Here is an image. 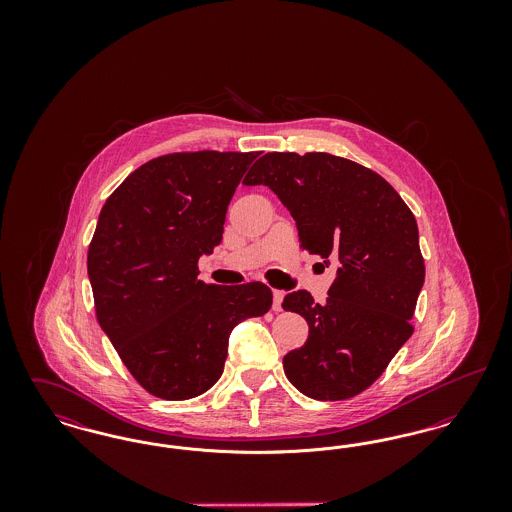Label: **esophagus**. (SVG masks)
<instances>
[{
  "label": "esophagus",
  "instance_id": "34e87169",
  "mask_svg": "<svg viewBox=\"0 0 512 512\" xmlns=\"http://www.w3.org/2000/svg\"><path fill=\"white\" fill-rule=\"evenodd\" d=\"M272 309L276 311V313H280L282 311V301H284V293L278 292V290H274L272 292Z\"/></svg>",
  "mask_w": 512,
  "mask_h": 512
}]
</instances>
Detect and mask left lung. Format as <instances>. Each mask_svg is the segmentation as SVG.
<instances>
[{"mask_svg":"<svg viewBox=\"0 0 512 512\" xmlns=\"http://www.w3.org/2000/svg\"><path fill=\"white\" fill-rule=\"evenodd\" d=\"M245 186H268L297 224L301 247L338 274L324 303L305 290L282 307L307 320L309 338L284 357V372L318 401L349 399L372 386L411 338L424 284L418 226L390 184L330 153L263 155Z\"/></svg>","mask_w":512,"mask_h":512,"instance_id":"8db88e82","label":"left lung"}]
</instances>
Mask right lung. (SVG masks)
<instances>
[{"mask_svg": "<svg viewBox=\"0 0 512 512\" xmlns=\"http://www.w3.org/2000/svg\"><path fill=\"white\" fill-rule=\"evenodd\" d=\"M257 151H190L147 161L109 195L88 249L101 330L136 382L155 397L192 399L222 374L228 338L263 317V282L197 280L213 253L228 203Z\"/></svg>", "mask_w": 512, "mask_h": 512, "instance_id": "add662e5", "label": "right lung"}]
</instances>
